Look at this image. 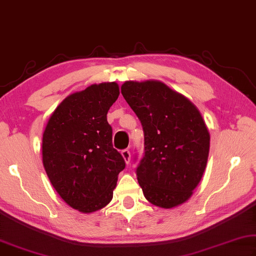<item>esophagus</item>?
Instances as JSON below:
<instances>
[{
  "mask_svg": "<svg viewBox=\"0 0 256 256\" xmlns=\"http://www.w3.org/2000/svg\"><path fill=\"white\" fill-rule=\"evenodd\" d=\"M121 155H122V158L124 160L126 163H129L130 162V152H129V150H121Z\"/></svg>",
  "mask_w": 256,
  "mask_h": 256,
  "instance_id": "1",
  "label": "esophagus"
}]
</instances>
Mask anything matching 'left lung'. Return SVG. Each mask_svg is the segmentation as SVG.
I'll list each match as a JSON object with an SVG mask.
<instances>
[{
	"label": "left lung",
	"instance_id": "left-lung-1",
	"mask_svg": "<svg viewBox=\"0 0 256 256\" xmlns=\"http://www.w3.org/2000/svg\"><path fill=\"white\" fill-rule=\"evenodd\" d=\"M144 130L145 153L136 168L145 198L170 209L190 198L207 165L210 135L189 98L160 80L121 86Z\"/></svg>",
	"mask_w": 256,
	"mask_h": 256
}]
</instances>
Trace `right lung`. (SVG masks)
<instances>
[{"label": "right lung", "mask_w": 256, "mask_h": 256, "mask_svg": "<svg viewBox=\"0 0 256 256\" xmlns=\"http://www.w3.org/2000/svg\"><path fill=\"white\" fill-rule=\"evenodd\" d=\"M114 82L93 84L62 100L42 135V163L60 198L80 212L110 202L126 166L112 146L106 114L119 96Z\"/></svg>", "instance_id": "right-lung-1"}]
</instances>
